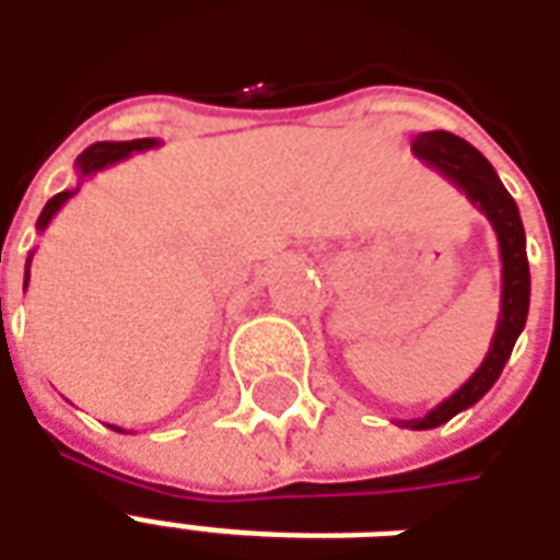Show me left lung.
Here are the masks:
<instances>
[{"label":"left lung","mask_w":560,"mask_h":560,"mask_svg":"<svg viewBox=\"0 0 560 560\" xmlns=\"http://www.w3.org/2000/svg\"><path fill=\"white\" fill-rule=\"evenodd\" d=\"M411 149L417 159L434 167L444 179H450L474 207L480 209L492 224L498 248H501V315H498L489 353L482 357L480 369L425 417L396 420V425L401 429L422 432V429H438L446 420H453L456 413L468 411L470 405H477L501 377L518 332L525 329V320H528L530 269L528 252H525V228H522L516 200L510 197L480 149H474L468 140L456 138L450 131H422L413 138Z\"/></svg>","instance_id":"8db88e82"}]
</instances>
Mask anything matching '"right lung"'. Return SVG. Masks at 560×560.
<instances>
[{
	"label": "right lung",
	"instance_id": "1",
	"mask_svg": "<svg viewBox=\"0 0 560 560\" xmlns=\"http://www.w3.org/2000/svg\"><path fill=\"white\" fill-rule=\"evenodd\" d=\"M161 140L159 138H140V140H102V143H92L86 152H80L78 155V185L74 188H66V191H59V195H54L50 200H47V207L42 209V215H38V231H47V224L54 221V215L59 212V209L66 207L71 197L78 195L80 185H83V179H90V176H95L98 171H104V167H110V164H116V161H126L131 152H147V149H159ZM32 255L35 252H30V257H26V276H23V291H26V284H30V267H32ZM2 303V300H0ZM114 432H126V429H119V425H110Z\"/></svg>",
	"mask_w": 560,
	"mask_h": 560
}]
</instances>
